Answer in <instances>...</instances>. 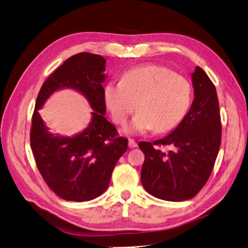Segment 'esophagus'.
I'll list each match as a JSON object with an SVG mask.
<instances>
[{
  "label": "esophagus",
  "mask_w": 248,
  "mask_h": 248,
  "mask_svg": "<svg viewBox=\"0 0 248 248\" xmlns=\"http://www.w3.org/2000/svg\"><path fill=\"white\" fill-rule=\"evenodd\" d=\"M128 146H129V148H136V147H138V144L136 142V140H132V139H130L129 140H128Z\"/></svg>",
  "instance_id": "esophagus-1"
}]
</instances>
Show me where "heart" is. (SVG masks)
<instances>
[{"label":"heart","mask_w":248,"mask_h":248,"mask_svg":"<svg viewBox=\"0 0 248 248\" xmlns=\"http://www.w3.org/2000/svg\"><path fill=\"white\" fill-rule=\"evenodd\" d=\"M104 102L112 120L123 124L137 108L138 112L124 130L145 133L168 132L181 123L191 103L189 81L158 65L137 67L127 71L121 81L104 88Z\"/></svg>","instance_id":"obj_1"}]
</instances>
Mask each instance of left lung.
Segmentation results:
<instances>
[{
	"label": "left lung",
	"instance_id": "left-lung-1",
	"mask_svg": "<svg viewBox=\"0 0 248 248\" xmlns=\"http://www.w3.org/2000/svg\"><path fill=\"white\" fill-rule=\"evenodd\" d=\"M194 99L184 119L161 140L140 141L145 154L140 180L151 196L170 202L193 198L211 175L221 141L219 104L215 86L197 66L191 73ZM160 145H169L162 152Z\"/></svg>",
	"mask_w": 248,
	"mask_h": 248
}]
</instances>
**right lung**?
<instances>
[{
	"label": "right lung",
	"instance_id": "right-lung-1",
	"mask_svg": "<svg viewBox=\"0 0 248 248\" xmlns=\"http://www.w3.org/2000/svg\"><path fill=\"white\" fill-rule=\"evenodd\" d=\"M106 63L99 55H74L50 74L37 97L31 148L44 181L66 201L87 202L99 197L107 190L116 163L127 150L128 140L118 137L116 127L104 118ZM64 88L81 93L93 109L86 128L71 137L51 134L39 114L49 97Z\"/></svg>",
	"mask_w": 248,
	"mask_h": 248
}]
</instances>
